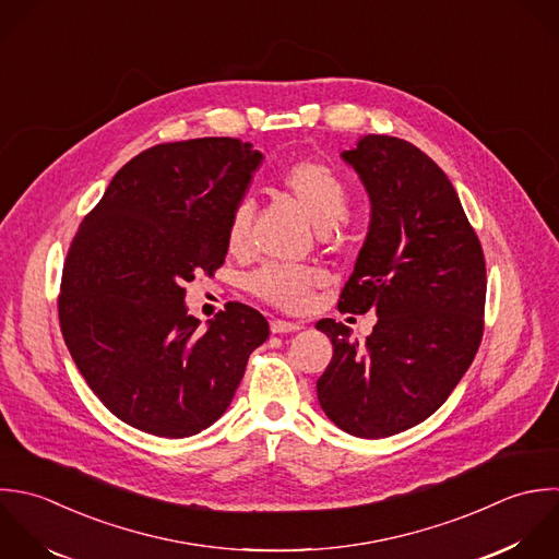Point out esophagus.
Returning <instances> with one entry per match:
<instances>
[{
    "label": "esophagus",
    "instance_id": "obj_1",
    "mask_svg": "<svg viewBox=\"0 0 559 559\" xmlns=\"http://www.w3.org/2000/svg\"><path fill=\"white\" fill-rule=\"evenodd\" d=\"M270 329H272V333H276V335H283V333H296V331H300L302 326H300L298 322H287V320H272V322H270Z\"/></svg>",
    "mask_w": 559,
    "mask_h": 559
}]
</instances>
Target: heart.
Listing matches in <instances>:
<instances>
[{
    "mask_svg": "<svg viewBox=\"0 0 559 559\" xmlns=\"http://www.w3.org/2000/svg\"><path fill=\"white\" fill-rule=\"evenodd\" d=\"M283 189L300 204L318 230H329L348 213V187L329 165L318 160H298L281 174ZM252 202L241 200L228 219L226 246L233 254H243L250 246ZM320 274L311 267L263 265L248 278V287L263 300L287 311H300L309 305Z\"/></svg>",
    "mask_w": 559,
    "mask_h": 559,
    "instance_id": "1",
    "label": "heart"
}]
</instances>
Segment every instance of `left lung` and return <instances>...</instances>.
<instances>
[{"label": "left lung", "mask_w": 559, "mask_h": 559, "mask_svg": "<svg viewBox=\"0 0 559 559\" xmlns=\"http://www.w3.org/2000/svg\"><path fill=\"white\" fill-rule=\"evenodd\" d=\"M342 158L370 198V226L340 311L377 313L364 344L331 318L333 344L318 379L324 414L377 440L407 431L451 396L484 335L486 261L449 176L414 143L366 134Z\"/></svg>", "instance_id": "1"}]
</instances>
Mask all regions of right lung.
<instances>
[{
	"label": "right lung",
	"instance_id": "1",
	"mask_svg": "<svg viewBox=\"0 0 559 559\" xmlns=\"http://www.w3.org/2000/svg\"><path fill=\"white\" fill-rule=\"evenodd\" d=\"M261 160L230 136L154 145L112 176L69 246L64 344L104 407L139 431L178 440L211 427L270 335L241 302L200 329L182 287L224 263L230 213Z\"/></svg>",
	"mask_w": 559,
	"mask_h": 559
}]
</instances>
